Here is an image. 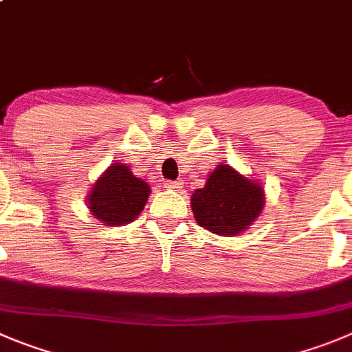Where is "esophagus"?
Instances as JSON below:
<instances>
[{"mask_svg":"<svg viewBox=\"0 0 352 352\" xmlns=\"http://www.w3.org/2000/svg\"><path fill=\"white\" fill-rule=\"evenodd\" d=\"M163 186H165L166 189H170V191H180V189H182V182H179V180H175V182H172V180H165Z\"/></svg>","mask_w":352,"mask_h":352,"instance_id":"34e87169","label":"esophagus"}]
</instances>
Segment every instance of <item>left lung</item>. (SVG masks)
<instances>
[{"label":"left lung","mask_w":352,"mask_h":352,"mask_svg":"<svg viewBox=\"0 0 352 352\" xmlns=\"http://www.w3.org/2000/svg\"><path fill=\"white\" fill-rule=\"evenodd\" d=\"M264 196L261 184L222 163L210 173L205 187L192 192L191 208L201 228L236 236L261 215Z\"/></svg>","instance_id":"1"}]
</instances>
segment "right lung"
Returning <instances> with one entry per match:
<instances>
[{
    "label": "right lung",
    "mask_w": 352,
    "mask_h": 352,
    "mask_svg": "<svg viewBox=\"0 0 352 352\" xmlns=\"http://www.w3.org/2000/svg\"><path fill=\"white\" fill-rule=\"evenodd\" d=\"M149 195V184L133 175L130 166L114 163L94 184L87 203L104 226H123L140 215Z\"/></svg>",
    "instance_id": "right-lung-1"
}]
</instances>
